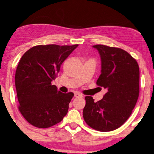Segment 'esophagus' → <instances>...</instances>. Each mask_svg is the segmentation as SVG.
<instances>
[{
  "label": "esophagus",
  "mask_w": 154,
  "mask_h": 154,
  "mask_svg": "<svg viewBox=\"0 0 154 154\" xmlns=\"http://www.w3.org/2000/svg\"><path fill=\"white\" fill-rule=\"evenodd\" d=\"M75 97H83L82 96V94H81L80 93H79V92H77V91H75Z\"/></svg>",
  "instance_id": "34e87169"
}]
</instances>
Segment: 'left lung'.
<instances>
[{"instance_id": "left-lung-1", "label": "left lung", "mask_w": 154, "mask_h": 154, "mask_svg": "<svg viewBox=\"0 0 154 154\" xmlns=\"http://www.w3.org/2000/svg\"><path fill=\"white\" fill-rule=\"evenodd\" d=\"M101 57V75L97 85L107 89L95 102L85 97L83 117L97 131H111L120 127L131 115L139 94V67L125 50L103 45L92 46Z\"/></svg>"}]
</instances>
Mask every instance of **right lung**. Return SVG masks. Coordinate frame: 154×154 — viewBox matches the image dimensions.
Instances as JSON below:
<instances>
[{"mask_svg": "<svg viewBox=\"0 0 154 154\" xmlns=\"http://www.w3.org/2000/svg\"><path fill=\"white\" fill-rule=\"evenodd\" d=\"M78 45H38L23 54L15 72L19 111L32 126L48 128L63 119L74 96L52 85L61 65Z\"/></svg>", "mask_w": 154, "mask_h": 154, "instance_id": "obj_1", "label": "right lung"}]
</instances>
